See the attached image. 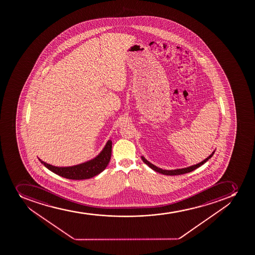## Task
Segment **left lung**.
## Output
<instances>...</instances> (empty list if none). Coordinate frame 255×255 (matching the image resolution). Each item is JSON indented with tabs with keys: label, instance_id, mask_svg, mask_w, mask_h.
I'll list each match as a JSON object with an SVG mask.
<instances>
[{
	"label": "left lung",
	"instance_id": "obj_1",
	"mask_svg": "<svg viewBox=\"0 0 255 255\" xmlns=\"http://www.w3.org/2000/svg\"><path fill=\"white\" fill-rule=\"evenodd\" d=\"M215 152V151L213 152V153H212L208 158H206V159L203 160V161L200 162L199 164H194V165L187 167V168H184V169H174V170H165V169H160V168H158V167L155 166V165L151 164V163H149L147 159H145V158H144V156H142L141 159L142 160L144 161V164H146L147 165L150 167L152 169H154V171L160 173V174H165V175H179V174H186V173H189V172L193 171L194 169H196L197 168H199V166H201L202 164H204L205 162L208 161V160H209V159L214 155Z\"/></svg>",
	"mask_w": 255,
	"mask_h": 255
}]
</instances>
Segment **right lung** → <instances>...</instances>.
Segmentation results:
<instances>
[{
	"mask_svg": "<svg viewBox=\"0 0 255 255\" xmlns=\"http://www.w3.org/2000/svg\"><path fill=\"white\" fill-rule=\"evenodd\" d=\"M112 141L108 140L101 154L95 159L83 164L71 167H56L39 159L47 169L60 176L69 179H86L96 176L106 169L111 160Z\"/></svg>",
	"mask_w": 255,
	"mask_h": 255,
	"instance_id": "add662e5",
	"label": "right lung"
}]
</instances>
